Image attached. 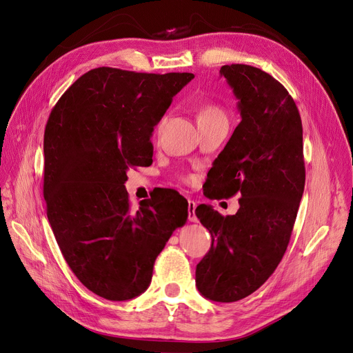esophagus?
I'll use <instances>...</instances> for the list:
<instances>
[{
	"instance_id": "obj_1",
	"label": "esophagus",
	"mask_w": 353,
	"mask_h": 353,
	"mask_svg": "<svg viewBox=\"0 0 353 353\" xmlns=\"http://www.w3.org/2000/svg\"><path fill=\"white\" fill-rule=\"evenodd\" d=\"M196 206H197V203L194 200H189V220L193 221V223H196V221H197V217L194 214Z\"/></svg>"
}]
</instances>
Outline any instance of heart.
<instances>
[{"label":"heart","instance_id":"b5f03b06","mask_svg":"<svg viewBox=\"0 0 353 353\" xmlns=\"http://www.w3.org/2000/svg\"><path fill=\"white\" fill-rule=\"evenodd\" d=\"M212 120H226L223 110L212 103L203 104L197 113V124L205 123V121H212Z\"/></svg>","mask_w":353,"mask_h":353}]
</instances>
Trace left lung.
I'll return each instance as SVG.
<instances>
[{
    "instance_id": "left-lung-1",
    "label": "left lung",
    "mask_w": 353,
    "mask_h": 353,
    "mask_svg": "<svg viewBox=\"0 0 353 353\" xmlns=\"http://www.w3.org/2000/svg\"><path fill=\"white\" fill-rule=\"evenodd\" d=\"M242 121L213 161L208 197L240 194L239 210L221 216L196 209L212 248L196 268V286L209 301L236 302L261 288L288 249L305 189L303 130L288 90L246 64L220 68Z\"/></svg>"
}]
</instances>
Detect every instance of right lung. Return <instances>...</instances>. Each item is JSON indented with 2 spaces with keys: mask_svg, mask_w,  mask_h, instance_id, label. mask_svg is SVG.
I'll return each mask as SVG.
<instances>
[{
  "mask_svg": "<svg viewBox=\"0 0 353 353\" xmlns=\"http://www.w3.org/2000/svg\"><path fill=\"white\" fill-rule=\"evenodd\" d=\"M192 72L99 67L70 85L44 133L47 217L67 265L92 293L128 301L152 282L156 257L188 220V200L161 189L130 209V167L153 163L150 137Z\"/></svg>",
  "mask_w": 353,
  "mask_h": 353,
  "instance_id": "obj_1",
  "label": "right lung"
}]
</instances>
